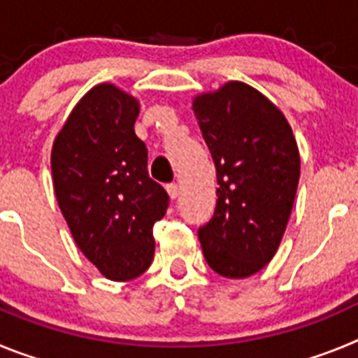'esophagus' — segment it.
I'll return each mask as SVG.
<instances>
[{"mask_svg": "<svg viewBox=\"0 0 358 358\" xmlns=\"http://www.w3.org/2000/svg\"><path fill=\"white\" fill-rule=\"evenodd\" d=\"M166 192H169L170 199L179 197V186H177L176 182H172V185H166Z\"/></svg>", "mask_w": 358, "mask_h": 358, "instance_id": "obj_1", "label": "esophagus"}]
</instances>
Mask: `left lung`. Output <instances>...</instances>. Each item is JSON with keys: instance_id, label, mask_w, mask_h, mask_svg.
Instances as JSON below:
<instances>
[{"instance_id": "8db88e82", "label": "left lung", "mask_w": 358, "mask_h": 358, "mask_svg": "<svg viewBox=\"0 0 358 358\" xmlns=\"http://www.w3.org/2000/svg\"><path fill=\"white\" fill-rule=\"evenodd\" d=\"M194 115L217 170V208L199 229L215 273L256 274L285 235L299 182V148L285 115L245 82L194 98Z\"/></svg>"}]
</instances>
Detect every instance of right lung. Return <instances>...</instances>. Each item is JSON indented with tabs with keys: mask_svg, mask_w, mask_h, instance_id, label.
<instances>
[{
	"mask_svg": "<svg viewBox=\"0 0 358 358\" xmlns=\"http://www.w3.org/2000/svg\"><path fill=\"white\" fill-rule=\"evenodd\" d=\"M138 115V98L103 82L73 107L52 147L62 217L85 258L113 281L150 267L152 227L169 208V194L148 176L147 147L134 132Z\"/></svg>",
	"mask_w": 358,
	"mask_h": 358,
	"instance_id": "right-lung-1",
	"label": "right lung"
}]
</instances>
